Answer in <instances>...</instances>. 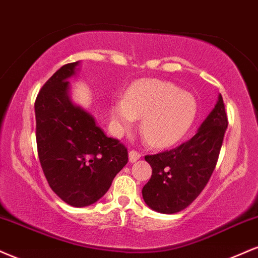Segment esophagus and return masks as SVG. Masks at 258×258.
<instances>
[{
    "label": "esophagus",
    "mask_w": 258,
    "mask_h": 258,
    "mask_svg": "<svg viewBox=\"0 0 258 258\" xmlns=\"http://www.w3.org/2000/svg\"><path fill=\"white\" fill-rule=\"evenodd\" d=\"M141 158V153H139L138 151H130L129 152V160L130 163H135L136 160H139Z\"/></svg>",
    "instance_id": "1"
}]
</instances>
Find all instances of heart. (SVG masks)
I'll use <instances>...</instances> for the list:
<instances>
[{"label":"heart","instance_id":"heart-1","mask_svg":"<svg viewBox=\"0 0 258 258\" xmlns=\"http://www.w3.org/2000/svg\"><path fill=\"white\" fill-rule=\"evenodd\" d=\"M198 104L192 94L174 83L147 80L117 99L111 114L116 134L128 133L142 118L141 134L150 146L169 147L183 139L195 123Z\"/></svg>","mask_w":258,"mask_h":258}]
</instances>
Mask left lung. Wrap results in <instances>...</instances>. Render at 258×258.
Wrapping results in <instances>:
<instances>
[{
	"label": "left lung",
	"mask_w": 258,
	"mask_h": 258,
	"mask_svg": "<svg viewBox=\"0 0 258 258\" xmlns=\"http://www.w3.org/2000/svg\"><path fill=\"white\" fill-rule=\"evenodd\" d=\"M228 125L222 95L192 139L170 151L146 156L152 176L142 197L160 214L182 211L202 193L216 166Z\"/></svg>",
	"instance_id": "8db88e82"
}]
</instances>
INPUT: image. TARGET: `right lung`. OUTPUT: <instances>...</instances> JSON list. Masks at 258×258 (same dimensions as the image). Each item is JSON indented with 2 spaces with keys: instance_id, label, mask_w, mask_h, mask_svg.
Masks as SVG:
<instances>
[{
  "instance_id": "right-lung-1",
  "label": "right lung",
  "mask_w": 258,
  "mask_h": 258,
  "mask_svg": "<svg viewBox=\"0 0 258 258\" xmlns=\"http://www.w3.org/2000/svg\"><path fill=\"white\" fill-rule=\"evenodd\" d=\"M78 65L66 63L45 82L35 114L38 158L50 188L66 204L83 208L106 195L128 163V150L70 99L69 78Z\"/></svg>"
}]
</instances>
